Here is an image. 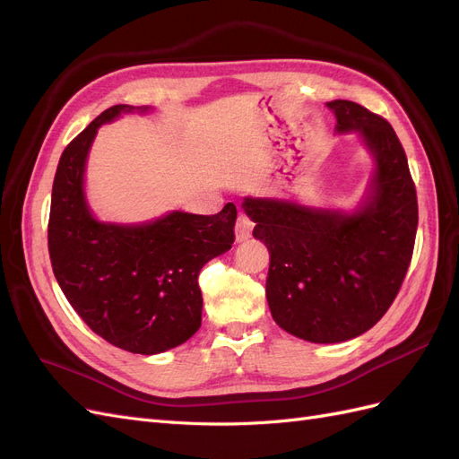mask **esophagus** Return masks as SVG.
<instances>
[{"mask_svg": "<svg viewBox=\"0 0 459 459\" xmlns=\"http://www.w3.org/2000/svg\"><path fill=\"white\" fill-rule=\"evenodd\" d=\"M253 220L248 218L247 214H243V212H239V216H238V221H235V239H238L239 243H243V241H247L248 238H251V233H253Z\"/></svg>", "mask_w": 459, "mask_h": 459, "instance_id": "esophagus-1", "label": "esophagus"}]
</instances>
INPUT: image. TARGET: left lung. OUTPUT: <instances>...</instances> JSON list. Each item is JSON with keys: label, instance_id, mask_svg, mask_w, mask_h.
Segmentation results:
<instances>
[{"label": "left lung", "instance_id": "1", "mask_svg": "<svg viewBox=\"0 0 459 459\" xmlns=\"http://www.w3.org/2000/svg\"><path fill=\"white\" fill-rule=\"evenodd\" d=\"M337 132H358L375 157L371 193L354 214L277 199L243 201L270 251L266 297L275 324L310 342L362 335L391 308L418 231V195L396 132L366 107L327 103Z\"/></svg>", "mask_w": 459, "mask_h": 459}]
</instances>
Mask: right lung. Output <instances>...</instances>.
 <instances>
[{
	"label": "right lung",
	"instance_id": "1",
	"mask_svg": "<svg viewBox=\"0 0 459 459\" xmlns=\"http://www.w3.org/2000/svg\"><path fill=\"white\" fill-rule=\"evenodd\" d=\"M132 110H103L63 151L48 247L66 300L90 329L122 351L149 356L186 342L201 327L197 277L208 260L231 248L238 211L228 203L212 216L176 211L142 226L97 221L84 199L88 151L101 124Z\"/></svg>",
	"mask_w": 459,
	"mask_h": 459
}]
</instances>
